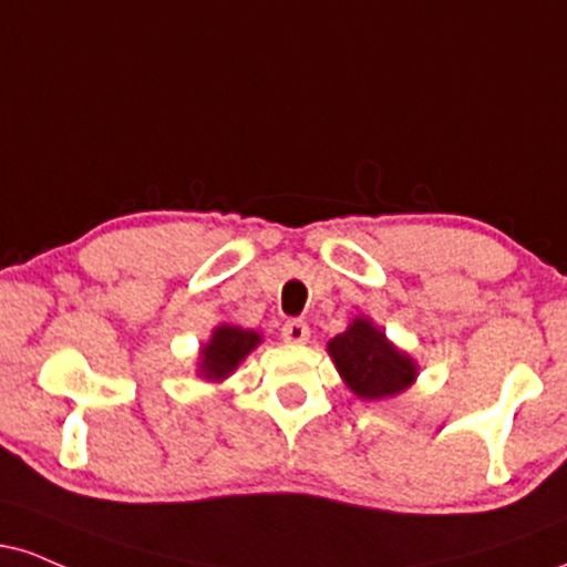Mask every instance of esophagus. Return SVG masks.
<instances>
[{
  "instance_id": "esophagus-1",
  "label": "esophagus",
  "mask_w": 567,
  "mask_h": 567,
  "mask_svg": "<svg viewBox=\"0 0 567 567\" xmlns=\"http://www.w3.org/2000/svg\"><path fill=\"white\" fill-rule=\"evenodd\" d=\"M309 324L303 319H290V322L282 324V340L285 343H306L309 340Z\"/></svg>"
}]
</instances>
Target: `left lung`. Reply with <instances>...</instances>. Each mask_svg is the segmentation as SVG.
Instances as JSON below:
<instances>
[{
    "label": "left lung",
    "instance_id": "1",
    "mask_svg": "<svg viewBox=\"0 0 567 567\" xmlns=\"http://www.w3.org/2000/svg\"><path fill=\"white\" fill-rule=\"evenodd\" d=\"M346 385L359 399H385L412 385L414 361L395 351L385 340V332L367 319H353L346 332H340L327 346Z\"/></svg>",
    "mask_w": 567,
    "mask_h": 567
}]
</instances>
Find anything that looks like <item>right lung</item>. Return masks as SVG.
Returning a JSON list of instances; mask_svg holds the SVG:
<instances>
[{"instance_id": "add662e5", "label": "right lung", "mask_w": 567, "mask_h": 567, "mask_svg": "<svg viewBox=\"0 0 567 567\" xmlns=\"http://www.w3.org/2000/svg\"><path fill=\"white\" fill-rule=\"evenodd\" d=\"M258 340H261L258 338V332L240 330V327L235 324L216 327L214 338H210V343L203 349V359H200L203 378L208 380L227 378V374L256 349Z\"/></svg>"}]
</instances>
